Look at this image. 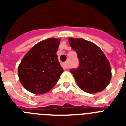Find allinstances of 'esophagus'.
Returning a JSON list of instances; mask_svg holds the SVG:
<instances>
[{
    "label": "esophagus",
    "instance_id": "esophagus-1",
    "mask_svg": "<svg viewBox=\"0 0 126 126\" xmlns=\"http://www.w3.org/2000/svg\"><path fill=\"white\" fill-rule=\"evenodd\" d=\"M63 67H64V69H69V65L68 61H65V63H63Z\"/></svg>",
    "mask_w": 126,
    "mask_h": 126
}]
</instances>
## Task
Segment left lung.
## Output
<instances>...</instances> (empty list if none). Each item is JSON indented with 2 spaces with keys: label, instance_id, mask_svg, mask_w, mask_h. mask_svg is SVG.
I'll return each mask as SVG.
<instances>
[{
  "label": "left lung",
  "instance_id": "left-lung-1",
  "mask_svg": "<svg viewBox=\"0 0 126 126\" xmlns=\"http://www.w3.org/2000/svg\"><path fill=\"white\" fill-rule=\"evenodd\" d=\"M69 44L78 54L79 66L71 69L75 80L84 92L95 94L103 91L111 80L109 61L99 46L83 38H69Z\"/></svg>",
  "mask_w": 126,
  "mask_h": 126
}]
</instances>
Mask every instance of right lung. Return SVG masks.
I'll list each match as a JSON object with an SVG mask.
<instances>
[{"label": "right lung", "instance_id": "obj_1", "mask_svg": "<svg viewBox=\"0 0 126 126\" xmlns=\"http://www.w3.org/2000/svg\"><path fill=\"white\" fill-rule=\"evenodd\" d=\"M60 39L42 40L25 54L18 67L22 86L32 94H42L54 87L63 73L56 54Z\"/></svg>", "mask_w": 126, "mask_h": 126}]
</instances>
